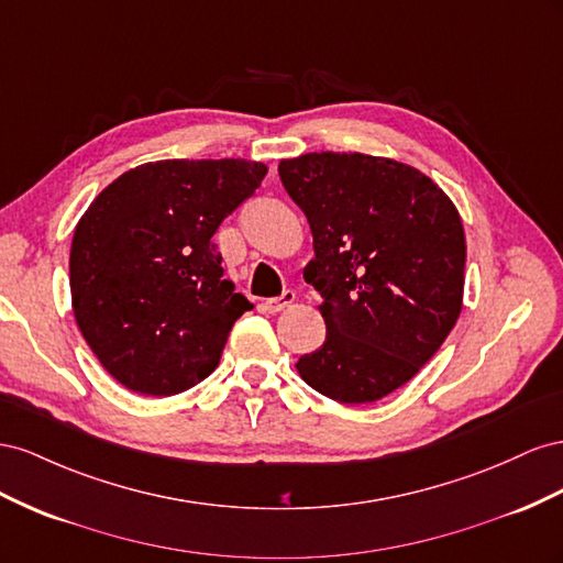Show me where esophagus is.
Here are the masks:
<instances>
[{
  "instance_id": "1",
  "label": "esophagus",
  "mask_w": 563,
  "mask_h": 563,
  "mask_svg": "<svg viewBox=\"0 0 563 563\" xmlns=\"http://www.w3.org/2000/svg\"><path fill=\"white\" fill-rule=\"evenodd\" d=\"M292 301H295V292H292V290H285L280 297L266 299V301L262 303V309H264L266 313H278V311H283V309L290 307Z\"/></svg>"
}]
</instances>
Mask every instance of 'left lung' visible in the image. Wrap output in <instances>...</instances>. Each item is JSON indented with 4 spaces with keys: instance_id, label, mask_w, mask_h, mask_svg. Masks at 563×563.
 Listing matches in <instances>:
<instances>
[{
    "instance_id": "1",
    "label": "left lung",
    "mask_w": 563,
    "mask_h": 563,
    "mask_svg": "<svg viewBox=\"0 0 563 563\" xmlns=\"http://www.w3.org/2000/svg\"><path fill=\"white\" fill-rule=\"evenodd\" d=\"M316 256L303 280L323 297L325 342L297 361L340 404H375L412 379L457 323L464 229L429 176L389 157L307 153L280 159Z\"/></svg>"
}]
</instances>
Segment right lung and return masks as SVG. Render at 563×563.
<instances>
[{
    "instance_id": "add662e5",
    "label": "right lung",
    "mask_w": 563,
    "mask_h": 563,
    "mask_svg": "<svg viewBox=\"0 0 563 563\" xmlns=\"http://www.w3.org/2000/svg\"><path fill=\"white\" fill-rule=\"evenodd\" d=\"M266 172L243 157L157 159L118 176L77 221L73 313L122 387L174 396L214 373L252 309L223 273L214 233Z\"/></svg>"
}]
</instances>
